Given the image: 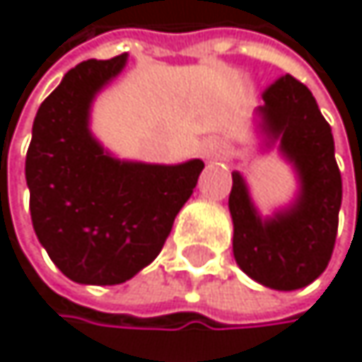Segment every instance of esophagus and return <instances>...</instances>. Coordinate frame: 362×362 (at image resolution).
I'll list each match as a JSON object with an SVG mask.
<instances>
[{"instance_id": "34e87169", "label": "esophagus", "mask_w": 362, "mask_h": 362, "mask_svg": "<svg viewBox=\"0 0 362 362\" xmlns=\"http://www.w3.org/2000/svg\"><path fill=\"white\" fill-rule=\"evenodd\" d=\"M201 153H203L205 159H216V157L220 155V142H218L216 138L205 140L203 146H201Z\"/></svg>"}]
</instances>
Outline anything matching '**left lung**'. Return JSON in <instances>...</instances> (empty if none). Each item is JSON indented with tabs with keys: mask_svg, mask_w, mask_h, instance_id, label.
I'll use <instances>...</instances> for the list:
<instances>
[{
	"mask_svg": "<svg viewBox=\"0 0 362 362\" xmlns=\"http://www.w3.org/2000/svg\"><path fill=\"white\" fill-rule=\"evenodd\" d=\"M253 112L257 153L276 148L296 176L289 203L264 216L252 197L247 178L235 170L228 209L233 218V253L239 268L255 283L296 291L319 279L327 268L341 205V176L335 163L331 127L313 92L281 77L264 92Z\"/></svg>",
	"mask_w": 362,
	"mask_h": 362,
	"instance_id": "left-lung-1",
	"label": "left lung"
}]
</instances>
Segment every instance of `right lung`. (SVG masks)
Returning a JSON list of instances; mask_svg holds the SVG:
<instances>
[{"label":"right lung","instance_id":"add662e5","mask_svg":"<svg viewBox=\"0 0 362 362\" xmlns=\"http://www.w3.org/2000/svg\"><path fill=\"white\" fill-rule=\"evenodd\" d=\"M127 64V54L86 60L41 103L25 176L41 247L79 285H119L165 243L205 163L121 159L92 132V109Z\"/></svg>","mask_w":362,"mask_h":362}]
</instances>
